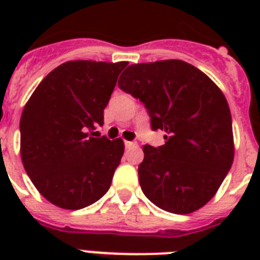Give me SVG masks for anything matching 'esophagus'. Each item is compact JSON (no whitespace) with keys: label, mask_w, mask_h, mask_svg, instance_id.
I'll list each match as a JSON object with an SVG mask.
<instances>
[{"label":"esophagus","mask_w":260,"mask_h":260,"mask_svg":"<svg viewBox=\"0 0 260 260\" xmlns=\"http://www.w3.org/2000/svg\"><path fill=\"white\" fill-rule=\"evenodd\" d=\"M124 144H125V148H128V150H131V148H134V147L138 146V143L136 142H125Z\"/></svg>","instance_id":"obj_1"}]
</instances>
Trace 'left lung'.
I'll return each instance as SVG.
<instances>
[{
	"mask_svg": "<svg viewBox=\"0 0 260 260\" xmlns=\"http://www.w3.org/2000/svg\"><path fill=\"white\" fill-rule=\"evenodd\" d=\"M118 87L144 104L165 144L143 147L139 182L160 209L187 214L212 200L234 162L232 117L213 81L183 60L131 64Z\"/></svg>",
	"mask_w": 260,
	"mask_h": 260,
	"instance_id": "obj_1",
	"label": "left lung"
}]
</instances>
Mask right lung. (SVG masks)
Wrapping results in <instances>:
<instances>
[{
  "mask_svg": "<svg viewBox=\"0 0 260 260\" xmlns=\"http://www.w3.org/2000/svg\"><path fill=\"white\" fill-rule=\"evenodd\" d=\"M126 62H66L30 95L20 120L21 160L43 197L82 209L109 190L124 154L121 139L93 138Z\"/></svg>",
  "mask_w": 260,
  "mask_h": 260,
  "instance_id": "right-lung-1",
  "label": "right lung"
}]
</instances>
